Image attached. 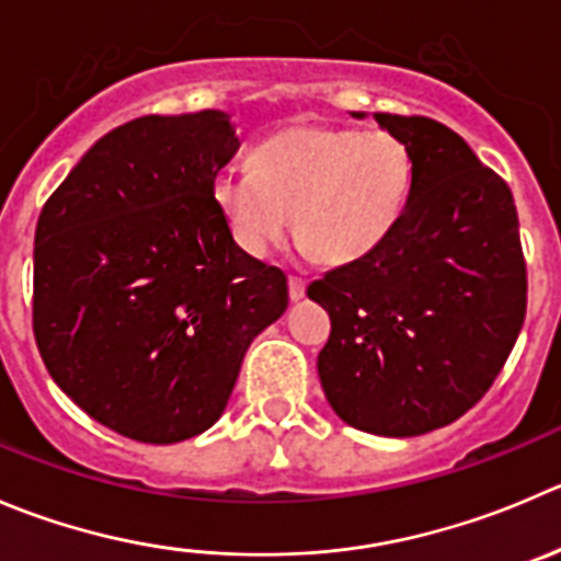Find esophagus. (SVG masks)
I'll return each mask as SVG.
<instances>
[{"label":"esophagus","mask_w":561,"mask_h":561,"mask_svg":"<svg viewBox=\"0 0 561 561\" xmlns=\"http://www.w3.org/2000/svg\"><path fill=\"white\" fill-rule=\"evenodd\" d=\"M287 293H290V301H301L304 293H307V285H304V279H298V276H290V279H287Z\"/></svg>","instance_id":"34e87169"}]
</instances>
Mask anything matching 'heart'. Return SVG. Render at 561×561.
<instances>
[{
  "label": "heart",
  "mask_w": 561,
  "mask_h": 561,
  "mask_svg": "<svg viewBox=\"0 0 561 561\" xmlns=\"http://www.w3.org/2000/svg\"><path fill=\"white\" fill-rule=\"evenodd\" d=\"M411 159L386 130L293 125L265 139L252 170L219 172L214 199L238 247L268 254L296 225L298 243L325 265L373 252L400 219Z\"/></svg>",
  "instance_id": "b5f03b06"
}]
</instances>
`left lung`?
Returning <instances> with one entry per match:
<instances>
[{"instance_id": "left-lung-1", "label": "left lung", "mask_w": 561, "mask_h": 561, "mask_svg": "<svg viewBox=\"0 0 561 561\" xmlns=\"http://www.w3.org/2000/svg\"><path fill=\"white\" fill-rule=\"evenodd\" d=\"M375 123L411 159L405 208L373 252L307 296L331 318L318 375L336 416L408 438L491 389L526 318V263L513 192L453 128L383 112Z\"/></svg>"}]
</instances>
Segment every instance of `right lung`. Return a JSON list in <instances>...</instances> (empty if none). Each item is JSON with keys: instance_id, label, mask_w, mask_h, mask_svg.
I'll return each instance as SVG.
<instances>
[{"instance_id": "1", "label": "right lung", "mask_w": 561, "mask_h": 561, "mask_svg": "<svg viewBox=\"0 0 561 561\" xmlns=\"http://www.w3.org/2000/svg\"><path fill=\"white\" fill-rule=\"evenodd\" d=\"M238 145L216 108L130 119L81 156L37 219L43 364L134 442L208 431L252 340L287 309V276L238 247L214 199Z\"/></svg>"}]
</instances>
